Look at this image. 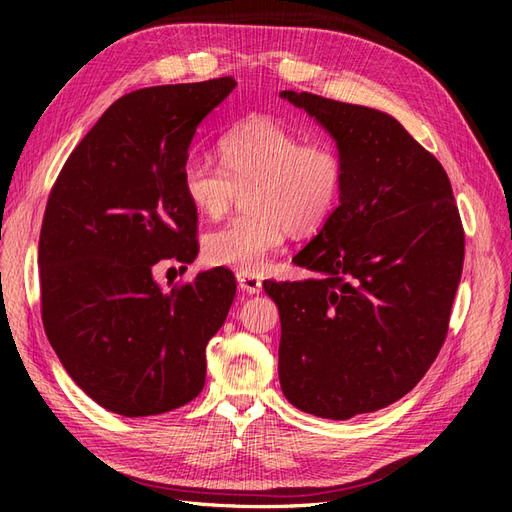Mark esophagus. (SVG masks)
Returning <instances> with one entry per match:
<instances>
[{"label":"esophagus","mask_w":512,"mask_h":512,"mask_svg":"<svg viewBox=\"0 0 512 512\" xmlns=\"http://www.w3.org/2000/svg\"><path fill=\"white\" fill-rule=\"evenodd\" d=\"M237 284L243 292H250V294H258L262 290V280L258 275H252V273H245V271H239L237 273Z\"/></svg>","instance_id":"obj_1"}]
</instances>
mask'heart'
Here are the masks:
<instances>
[{
    "instance_id": "obj_1",
    "label": "heart",
    "mask_w": 512,
    "mask_h": 512,
    "mask_svg": "<svg viewBox=\"0 0 512 512\" xmlns=\"http://www.w3.org/2000/svg\"><path fill=\"white\" fill-rule=\"evenodd\" d=\"M222 164L192 156L181 168V192L203 218H222L245 192L241 218L207 232L203 254L218 267L258 275L282 250L288 232L309 235L342 200L346 162L331 141L258 115L222 134Z\"/></svg>"
}]
</instances>
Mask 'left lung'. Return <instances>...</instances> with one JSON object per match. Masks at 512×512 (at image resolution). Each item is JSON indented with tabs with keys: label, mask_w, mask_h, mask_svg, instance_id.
Instances as JSON below:
<instances>
[{
	"label": "left lung",
	"mask_w": 512,
	"mask_h": 512,
	"mask_svg": "<svg viewBox=\"0 0 512 512\" xmlns=\"http://www.w3.org/2000/svg\"><path fill=\"white\" fill-rule=\"evenodd\" d=\"M316 117L346 162L339 207L292 258L305 282H265L282 320L280 382L333 421L391 406L444 344L466 232L436 156L376 108L282 91Z\"/></svg>",
	"instance_id": "left-lung-1"
}]
</instances>
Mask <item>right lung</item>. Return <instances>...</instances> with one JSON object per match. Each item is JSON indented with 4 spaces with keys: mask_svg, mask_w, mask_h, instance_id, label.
<instances>
[{
    "mask_svg": "<svg viewBox=\"0 0 512 512\" xmlns=\"http://www.w3.org/2000/svg\"><path fill=\"white\" fill-rule=\"evenodd\" d=\"M232 76L136 89L74 147L46 200L38 265L46 337L70 378L102 408L164 414L205 386L209 339L237 292L228 269L164 292L160 260L190 265L198 213L181 192L196 126Z\"/></svg>",
    "mask_w": 512,
    "mask_h": 512,
    "instance_id": "right-lung-1",
    "label": "right lung"
}]
</instances>
